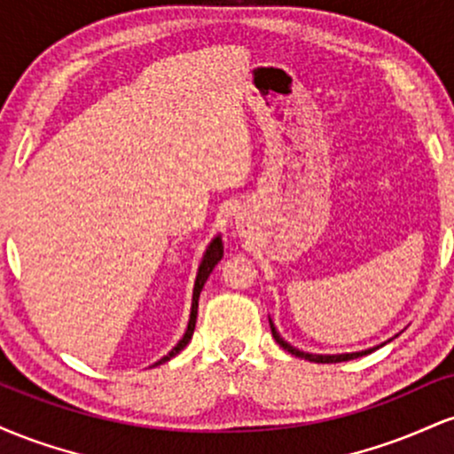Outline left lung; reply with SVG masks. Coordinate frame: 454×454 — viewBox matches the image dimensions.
Wrapping results in <instances>:
<instances>
[{
	"instance_id": "obj_1",
	"label": "left lung",
	"mask_w": 454,
	"mask_h": 454,
	"mask_svg": "<svg viewBox=\"0 0 454 454\" xmlns=\"http://www.w3.org/2000/svg\"><path fill=\"white\" fill-rule=\"evenodd\" d=\"M270 333H273L275 341H278L279 346L284 348L286 352L294 354V356L305 358V361H311V363H343V361H350V358H358V356H364V354L373 352V350H364V352H354V354H337V356H322V354H309V352H301V350H296V348L290 346V343H286L284 340H281L279 333L275 331V326H273V325H270Z\"/></svg>"
}]
</instances>
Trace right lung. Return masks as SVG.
<instances>
[{
  "mask_svg": "<svg viewBox=\"0 0 454 454\" xmlns=\"http://www.w3.org/2000/svg\"><path fill=\"white\" fill-rule=\"evenodd\" d=\"M222 256H223L222 239L217 237V239H213V243L209 245V249H207L205 258H202V264H200V269H198V275H196V284H194V299H192V314H190V325H187V331H185L184 340H181L179 343H176V346L173 348V350H170L168 354H166L164 358H160V361L155 363V364H161V363L170 361V358L176 356V354H179V352L184 350V348L187 346V343H190L192 335H194V326H196V316H198V296H200V293H202V286H205V281L209 279L211 270L215 269V264L220 262Z\"/></svg>",
  "mask_w": 454,
  "mask_h": 454,
  "instance_id": "1",
  "label": "right lung"
}]
</instances>
